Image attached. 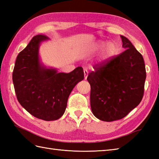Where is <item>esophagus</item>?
I'll use <instances>...</instances> for the list:
<instances>
[{
  "mask_svg": "<svg viewBox=\"0 0 159 159\" xmlns=\"http://www.w3.org/2000/svg\"><path fill=\"white\" fill-rule=\"evenodd\" d=\"M83 72H84V76H85V79H87V75H88V71H87V69H84Z\"/></svg>",
  "mask_w": 159,
  "mask_h": 159,
  "instance_id": "obj_1",
  "label": "esophagus"
}]
</instances>
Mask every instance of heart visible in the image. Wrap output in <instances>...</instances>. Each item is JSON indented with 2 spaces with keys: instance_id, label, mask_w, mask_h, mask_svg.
<instances>
[{
  "instance_id": "obj_1",
  "label": "heart",
  "mask_w": 159,
  "mask_h": 159,
  "mask_svg": "<svg viewBox=\"0 0 159 159\" xmlns=\"http://www.w3.org/2000/svg\"><path fill=\"white\" fill-rule=\"evenodd\" d=\"M107 42H100L98 43H97V44L93 47V51H99V50H102L104 47L107 46ZM116 50H117L116 46L113 43H110L107 45L105 50H104L103 55L104 57H109L113 56V55L116 54Z\"/></svg>"
}]
</instances>
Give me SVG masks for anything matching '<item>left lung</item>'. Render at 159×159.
Instances as JSON below:
<instances>
[{
  "instance_id": "8db88e82",
  "label": "left lung",
  "mask_w": 159,
  "mask_h": 159,
  "mask_svg": "<svg viewBox=\"0 0 159 159\" xmlns=\"http://www.w3.org/2000/svg\"><path fill=\"white\" fill-rule=\"evenodd\" d=\"M121 38L126 50L96 64L87 79L93 114L104 121L126 116L139 105L144 93L146 71L143 56L126 37Z\"/></svg>"
}]
</instances>
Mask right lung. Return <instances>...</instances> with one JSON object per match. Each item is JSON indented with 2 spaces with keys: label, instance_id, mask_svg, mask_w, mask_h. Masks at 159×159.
Here are the masks:
<instances>
[{
  "label": "right lung",
  "instance_id": "obj_1",
  "mask_svg": "<svg viewBox=\"0 0 159 159\" xmlns=\"http://www.w3.org/2000/svg\"><path fill=\"white\" fill-rule=\"evenodd\" d=\"M47 39L44 35L33 37L17 56L12 77L20 104L34 117L50 121L63 116L70 94L84 79V72L82 67L70 73H58L41 66L39 44Z\"/></svg>",
  "mask_w": 159,
  "mask_h": 159
}]
</instances>
